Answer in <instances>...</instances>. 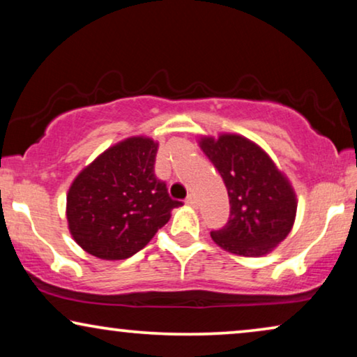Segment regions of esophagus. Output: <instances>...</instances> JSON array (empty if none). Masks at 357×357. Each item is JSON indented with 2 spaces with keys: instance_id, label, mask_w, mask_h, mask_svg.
Masks as SVG:
<instances>
[{
  "instance_id": "34e87169",
  "label": "esophagus",
  "mask_w": 357,
  "mask_h": 357,
  "mask_svg": "<svg viewBox=\"0 0 357 357\" xmlns=\"http://www.w3.org/2000/svg\"><path fill=\"white\" fill-rule=\"evenodd\" d=\"M185 203H187L188 206H195V204H197V198H195V195H188L187 199H185Z\"/></svg>"
}]
</instances>
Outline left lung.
<instances>
[{
  "instance_id": "8db88e82",
  "label": "left lung",
  "mask_w": 357,
  "mask_h": 357,
  "mask_svg": "<svg viewBox=\"0 0 357 357\" xmlns=\"http://www.w3.org/2000/svg\"><path fill=\"white\" fill-rule=\"evenodd\" d=\"M199 146L222 177L231 204L226 226L211 231L213 241L242 257L270 253L294 224L297 203L287 178L243 136L203 138Z\"/></svg>"
}]
</instances>
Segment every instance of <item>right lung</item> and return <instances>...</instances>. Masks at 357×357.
<instances>
[{"label":"right lung","mask_w":357,"mask_h":357,"mask_svg":"<svg viewBox=\"0 0 357 357\" xmlns=\"http://www.w3.org/2000/svg\"><path fill=\"white\" fill-rule=\"evenodd\" d=\"M158 143L128 138L102 153L73 182L66 218L77 245L104 260L135 255L180 206L154 174Z\"/></svg>","instance_id":"1"}]
</instances>
